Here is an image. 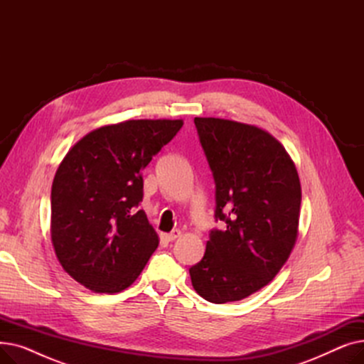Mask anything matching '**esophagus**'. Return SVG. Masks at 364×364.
Instances as JSON below:
<instances>
[{
  "mask_svg": "<svg viewBox=\"0 0 364 364\" xmlns=\"http://www.w3.org/2000/svg\"><path fill=\"white\" fill-rule=\"evenodd\" d=\"M180 235H181V232H180V230H172L171 233H166V235H164V237H165V240H168V242H172V240H176L177 237H180Z\"/></svg>",
  "mask_w": 364,
  "mask_h": 364,
  "instance_id": "1",
  "label": "esophagus"
}]
</instances>
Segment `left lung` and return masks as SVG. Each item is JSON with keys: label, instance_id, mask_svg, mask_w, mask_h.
Returning <instances> with one entry per match:
<instances>
[{"label": "left lung", "instance_id": "1", "mask_svg": "<svg viewBox=\"0 0 364 364\" xmlns=\"http://www.w3.org/2000/svg\"><path fill=\"white\" fill-rule=\"evenodd\" d=\"M215 183V221L203 258L190 267L206 301H240L273 280L296 240L301 184L284 147L269 132L218 118H195Z\"/></svg>", "mask_w": 364, "mask_h": 364}]
</instances>
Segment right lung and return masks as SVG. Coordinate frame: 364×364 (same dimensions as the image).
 <instances>
[{
	"mask_svg": "<svg viewBox=\"0 0 364 364\" xmlns=\"http://www.w3.org/2000/svg\"><path fill=\"white\" fill-rule=\"evenodd\" d=\"M183 121H125L94 129L65 156L51 187V240L65 272L87 289L117 294L158 247L143 209L141 169Z\"/></svg>",
	"mask_w": 364,
	"mask_h": 364,
	"instance_id": "right-lung-1",
	"label": "right lung"
}]
</instances>
